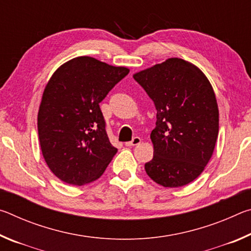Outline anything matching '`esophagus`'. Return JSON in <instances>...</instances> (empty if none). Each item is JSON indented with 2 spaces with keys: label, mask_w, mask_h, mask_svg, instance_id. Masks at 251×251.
Here are the masks:
<instances>
[{
  "label": "esophagus",
  "mask_w": 251,
  "mask_h": 251,
  "mask_svg": "<svg viewBox=\"0 0 251 251\" xmlns=\"http://www.w3.org/2000/svg\"><path fill=\"white\" fill-rule=\"evenodd\" d=\"M141 142H142V139L139 138V137H137V136H136V137H134L133 139H131L130 142L125 143V145L128 146V147H130V146H136V145H139V144H141Z\"/></svg>",
  "instance_id": "34e87169"
}]
</instances>
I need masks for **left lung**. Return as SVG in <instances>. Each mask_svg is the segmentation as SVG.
<instances>
[{
  "label": "left lung",
  "instance_id": "8db88e82",
  "mask_svg": "<svg viewBox=\"0 0 251 251\" xmlns=\"http://www.w3.org/2000/svg\"><path fill=\"white\" fill-rule=\"evenodd\" d=\"M154 101V157L147 175L164 187L185 186L201 175L215 150L219 112L206 75L185 59L172 57L133 75Z\"/></svg>",
  "mask_w": 251,
  "mask_h": 251
}]
</instances>
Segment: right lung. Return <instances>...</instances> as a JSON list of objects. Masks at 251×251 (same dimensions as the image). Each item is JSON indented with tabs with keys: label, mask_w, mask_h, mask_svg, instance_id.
<instances>
[{
	"label": "right lung",
	"mask_w": 251,
	"mask_h": 251,
	"mask_svg": "<svg viewBox=\"0 0 251 251\" xmlns=\"http://www.w3.org/2000/svg\"><path fill=\"white\" fill-rule=\"evenodd\" d=\"M128 73L127 67L78 56L59 66L46 84L37 115L40 145L62 181L90 184L115 156L100 103Z\"/></svg>",
	"instance_id": "right-lung-1"
}]
</instances>
